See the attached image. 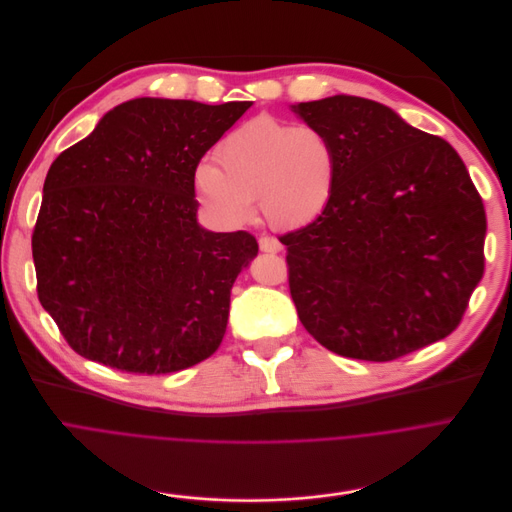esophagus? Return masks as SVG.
<instances>
[{
	"label": "esophagus",
	"mask_w": 512,
	"mask_h": 512,
	"mask_svg": "<svg viewBox=\"0 0 512 512\" xmlns=\"http://www.w3.org/2000/svg\"><path fill=\"white\" fill-rule=\"evenodd\" d=\"M258 244H260V250H262V252L276 254V252L282 250V244H280L276 238H272V236H262Z\"/></svg>",
	"instance_id": "1"
}]
</instances>
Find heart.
<instances>
[{
    "label": "heart",
    "mask_w": 512,
    "mask_h": 512,
    "mask_svg": "<svg viewBox=\"0 0 512 512\" xmlns=\"http://www.w3.org/2000/svg\"><path fill=\"white\" fill-rule=\"evenodd\" d=\"M216 163L195 169V187L206 208L226 224L252 218L258 197L264 218L278 228L315 220L333 197L339 155L325 129L260 115L236 127L218 147Z\"/></svg>",
    "instance_id": "obj_1"
}]
</instances>
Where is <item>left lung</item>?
I'll return each instance as SVG.
<instances>
[{
  "mask_svg": "<svg viewBox=\"0 0 512 512\" xmlns=\"http://www.w3.org/2000/svg\"><path fill=\"white\" fill-rule=\"evenodd\" d=\"M290 109L339 155L329 206L278 238L304 329L341 357L379 363L448 337L484 274V203L460 155L375 100Z\"/></svg>",
  "mask_w": 512,
  "mask_h": 512,
  "instance_id": "obj_1",
  "label": "left lung"
}]
</instances>
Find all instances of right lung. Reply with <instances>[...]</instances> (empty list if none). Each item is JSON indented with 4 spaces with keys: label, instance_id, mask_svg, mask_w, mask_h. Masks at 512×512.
I'll return each mask as SVG.
<instances>
[{
    "label": "right lung",
    "instance_id": "1",
    "mask_svg": "<svg viewBox=\"0 0 512 512\" xmlns=\"http://www.w3.org/2000/svg\"><path fill=\"white\" fill-rule=\"evenodd\" d=\"M250 107L135 98L54 159L32 256L38 298L78 355L161 375L218 351L258 242L197 224L195 169Z\"/></svg>",
    "mask_w": 512,
    "mask_h": 512
}]
</instances>
